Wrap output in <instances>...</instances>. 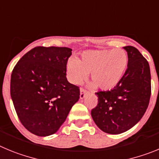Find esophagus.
I'll return each mask as SVG.
<instances>
[{"label": "esophagus", "instance_id": "34e87169", "mask_svg": "<svg viewBox=\"0 0 159 159\" xmlns=\"http://www.w3.org/2000/svg\"><path fill=\"white\" fill-rule=\"evenodd\" d=\"M86 94H88V92H87L86 90L84 89H80V99L85 98Z\"/></svg>", "mask_w": 159, "mask_h": 159}]
</instances>
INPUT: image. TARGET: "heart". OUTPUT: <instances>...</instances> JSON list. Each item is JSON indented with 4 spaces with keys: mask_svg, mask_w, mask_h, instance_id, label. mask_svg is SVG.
Wrapping results in <instances>:
<instances>
[{
    "mask_svg": "<svg viewBox=\"0 0 159 159\" xmlns=\"http://www.w3.org/2000/svg\"><path fill=\"white\" fill-rule=\"evenodd\" d=\"M128 64L127 53L122 49L89 50L83 52L81 58H71L66 66L71 82L79 84L91 73L93 85L101 89H113L120 82Z\"/></svg>",
    "mask_w": 159,
    "mask_h": 159,
    "instance_id": "b5f03b06",
    "label": "heart"
}]
</instances>
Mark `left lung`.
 I'll return each mask as SVG.
<instances>
[{
  "instance_id": "8db88e82",
  "label": "left lung",
  "mask_w": 159,
  "mask_h": 159,
  "mask_svg": "<svg viewBox=\"0 0 159 159\" xmlns=\"http://www.w3.org/2000/svg\"><path fill=\"white\" fill-rule=\"evenodd\" d=\"M128 64L120 82L110 91L96 93L97 105L91 116L104 132L116 135L128 131L145 113L151 93L149 63L132 46L124 47Z\"/></svg>"
}]
</instances>
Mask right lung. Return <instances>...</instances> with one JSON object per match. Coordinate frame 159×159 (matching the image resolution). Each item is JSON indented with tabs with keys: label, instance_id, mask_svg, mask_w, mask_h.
I'll use <instances>...</instances> for the list:
<instances>
[{
	"label": "right lung",
	"instance_id": "1",
	"mask_svg": "<svg viewBox=\"0 0 159 159\" xmlns=\"http://www.w3.org/2000/svg\"><path fill=\"white\" fill-rule=\"evenodd\" d=\"M72 49L36 47L17 62L10 93L16 114L28 131L38 136L55 134L80 98L79 87L66 79Z\"/></svg>",
	"mask_w": 159,
	"mask_h": 159
}]
</instances>
